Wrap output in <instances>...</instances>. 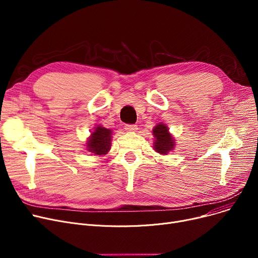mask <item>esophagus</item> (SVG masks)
<instances>
[{
  "mask_svg": "<svg viewBox=\"0 0 258 258\" xmlns=\"http://www.w3.org/2000/svg\"><path fill=\"white\" fill-rule=\"evenodd\" d=\"M125 129H126V131H129V132H135V131H138V126H136V125H126Z\"/></svg>",
  "mask_w": 258,
  "mask_h": 258,
  "instance_id": "esophagus-1",
  "label": "esophagus"
}]
</instances>
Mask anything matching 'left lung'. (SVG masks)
Wrapping results in <instances>:
<instances>
[{"mask_svg":"<svg viewBox=\"0 0 258 258\" xmlns=\"http://www.w3.org/2000/svg\"><path fill=\"white\" fill-rule=\"evenodd\" d=\"M169 130V127L162 122L158 123L152 130L154 136L153 148L157 153L161 155L169 154V152L173 151L176 146L174 136Z\"/></svg>","mask_w":258,"mask_h":258,"instance_id":"left-lung-1","label":"left lung"}]
</instances>
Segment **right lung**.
<instances>
[{
  "instance_id": "1",
  "label": "right lung",
  "mask_w": 258,
  "mask_h": 258,
  "mask_svg": "<svg viewBox=\"0 0 258 258\" xmlns=\"http://www.w3.org/2000/svg\"><path fill=\"white\" fill-rule=\"evenodd\" d=\"M112 130L97 125L94 130L90 131V135L85 143L86 151L92 155L103 156L106 155L111 148Z\"/></svg>"
}]
</instances>
